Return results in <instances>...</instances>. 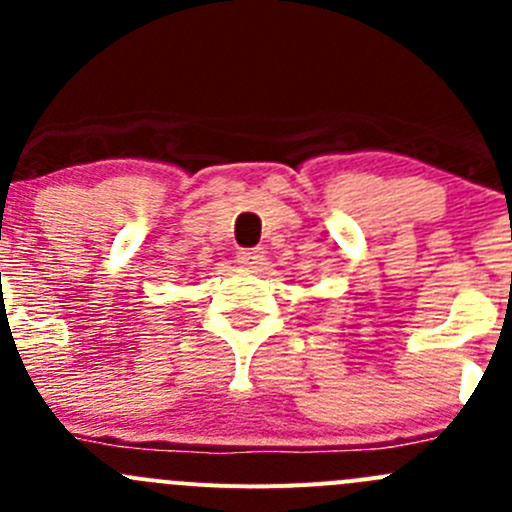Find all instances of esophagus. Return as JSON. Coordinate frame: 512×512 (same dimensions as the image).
<instances>
[{"instance_id":"34e87169","label":"esophagus","mask_w":512,"mask_h":512,"mask_svg":"<svg viewBox=\"0 0 512 512\" xmlns=\"http://www.w3.org/2000/svg\"><path fill=\"white\" fill-rule=\"evenodd\" d=\"M262 260H265V252H262V247H247V250L237 252V262H240L242 267H250V270L260 267Z\"/></svg>"}]
</instances>
